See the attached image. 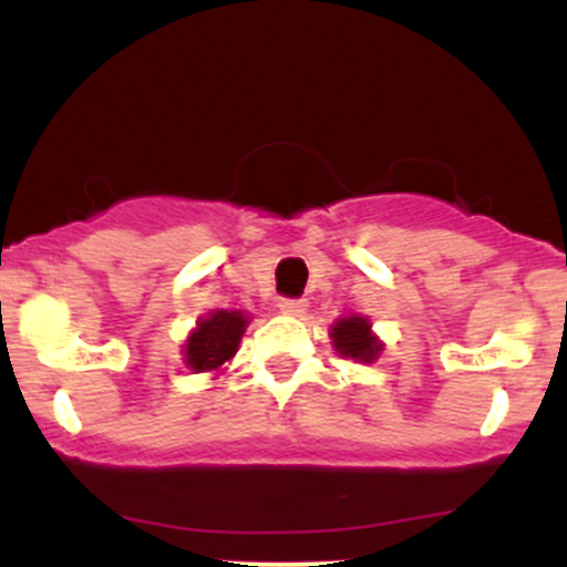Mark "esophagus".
I'll list each match as a JSON object with an SVG mask.
<instances>
[{
  "instance_id": "1",
  "label": "esophagus",
  "mask_w": 567,
  "mask_h": 567,
  "mask_svg": "<svg viewBox=\"0 0 567 567\" xmlns=\"http://www.w3.org/2000/svg\"><path fill=\"white\" fill-rule=\"evenodd\" d=\"M279 312H285V316H305L307 312V301L305 299H279Z\"/></svg>"
}]
</instances>
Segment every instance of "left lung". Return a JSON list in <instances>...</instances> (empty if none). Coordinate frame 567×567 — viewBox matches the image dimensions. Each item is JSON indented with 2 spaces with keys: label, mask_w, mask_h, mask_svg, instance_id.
<instances>
[{
  "label": "left lung",
  "mask_w": 567,
  "mask_h": 567,
  "mask_svg": "<svg viewBox=\"0 0 567 567\" xmlns=\"http://www.w3.org/2000/svg\"><path fill=\"white\" fill-rule=\"evenodd\" d=\"M329 337L334 351L340 353V357L353 359V362L370 364L381 357V351H384V342H381L379 334L373 331L370 318L357 316V312L337 318L334 323H331Z\"/></svg>",
  "instance_id": "1"
}]
</instances>
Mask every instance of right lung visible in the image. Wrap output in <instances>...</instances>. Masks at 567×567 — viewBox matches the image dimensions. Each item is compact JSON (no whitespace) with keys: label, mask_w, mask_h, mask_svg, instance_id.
<instances>
[{"label":"right lung","mask_w":567,"mask_h":567,"mask_svg":"<svg viewBox=\"0 0 567 567\" xmlns=\"http://www.w3.org/2000/svg\"><path fill=\"white\" fill-rule=\"evenodd\" d=\"M249 316L241 310H210L183 340V364L192 373H221L238 353Z\"/></svg>","instance_id":"obj_1"}]
</instances>
